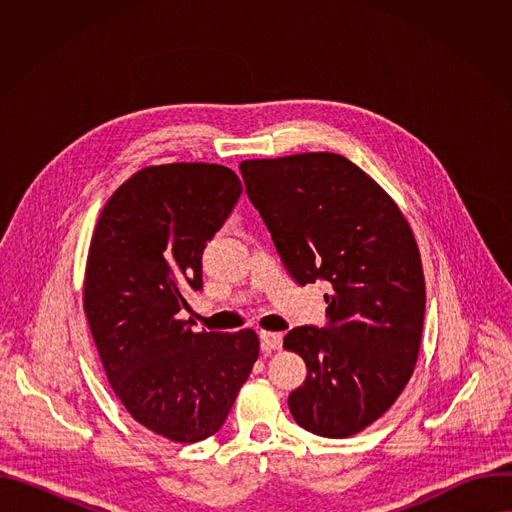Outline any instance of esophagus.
Here are the masks:
<instances>
[{"mask_svg": "<svg viewBox=\"0 0 512 512\" xmlns=\"http://www.w3.org/2000/svg\"><path fill=\"white\" fill-rule=\"evenodd\" d=\"M261 348H263V352L279 350L281 348V334L279 332H261Z\"/></svg>", "mask_w": 512, "mask_h": 512, "instance_id": "1", "label": "esophagus"}]
</instances>
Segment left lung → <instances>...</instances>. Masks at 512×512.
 I'll return each instance as SVG.
<instances>
[{"mask_svg":"<svg viewBox=\"0 0 512 512\" xmlns=\"http://www.w3.org/2000/svg\"><path fill=\"white\" fill-rule=\"evenodd\" d=\"M239 170L291 279L330 287L328 324L283 338L308 369L289 411L316 435H354L395 403L417 362L425 281L409 223L338 154L249 160Z\"/></svg>","mask_w":512,"mask_h":512,"instance_id":"obj_1","label":"left lung"}]
</instances>
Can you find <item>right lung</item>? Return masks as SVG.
Listing matches in <instances>:
<instances>
[{
	"instance_id": "add662e5",
	"label": "right lung",
	"mask_w": 512,
	"mask_h": 512,
	"mask_svg": "<svg viewBox=\"0 0 512 512\" xmlns=\"http://www.w3.org/2000/svg\"><path fill=\"white\" fill-rule=\"evenodd\" d=\"M241 192L225 166L143 168L109 198L91 241L83 302L109 385L137 423L172 442L221 429L259 356L253 330L192 332L178 318Z\"/></svg>"
}]
</instances>
